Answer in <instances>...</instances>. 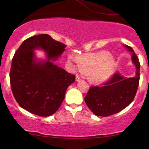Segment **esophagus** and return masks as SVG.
<instances>
[{
  "instance_id": "esophagus-1",
  "label": "esophagus",
  "mask_w": 149,
  "mask_h": 149,
  "mask_svg": "<svg viewBox=\"0 0 149 149\" xmlns=\"http://www.w3.org/2000/svg\"><path fill=\"white\" fill-rule=\"evenodd\" d=\"M76 80H77V81H80V80H81V78H80V77L79 76H76Z\"/></svg>"
}]
</instances>
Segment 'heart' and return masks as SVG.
Masks as SVG:
<instances>
[{
  "mask_svg": "<svg viewBox=\"0 0 149 149\" xmlns=\"http://www.w3.org/2000/svg\"><path fill=\"white\" fill-rule=\"evenodd\" d=\"M70 62L80 72L88 73V79L95 84H100L109 79L116 69L115 61L109 53L99 52L80 55L76 59L70 56Z\"/></svg>",
  "mask_w": 149,
  "mask_h": 149,
  "instance_id": "obj_1",
  "label": "heart"
}]
</instances>
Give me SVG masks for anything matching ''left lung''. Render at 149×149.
Returning <instances> with one entry per match:
<instances>
[{
	"label": "left lung",
	"mask_w": 149,
	"mask_h": 149,
	"mask_svg": "<svg viewBox=\"0 0 149 149\" xmlns=\"http://www.w3.org/2000/svg\"><path fill=\"white\" fill-rule=\"evenodd\" d=\"M125 47L132 53V59L136 65V76L127 78L116 73L102 86H90L85 102L96 116L107 117L117 113L134 99L139 83L140 63L133 49L128 45Z\"/></svg>",
	"instance_id": "1"
}]
</instances>
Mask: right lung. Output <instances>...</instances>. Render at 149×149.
I'll list each match as a JSON object with an SVG mask.
<instances>
[{"mask_svg": "<svg viewBox=\"0 0 149 149\" xmlns=\"http://www.w3.org/2000/svg\"><path fill=\"white\" fill-rule=\"evenodd\" d=\"M66 47L47 34H40L26 39L15 52L10 81L15 100L22 108L42 117L52 115L59 109L66 89L76 76L50 60L57 59ZM37 48L47 52V61H35L33 49Z\"/></svg>", "mask_w": 149, "mask_h": 149, "instance_id": "1", "label": "right lung"}]
</instances>
